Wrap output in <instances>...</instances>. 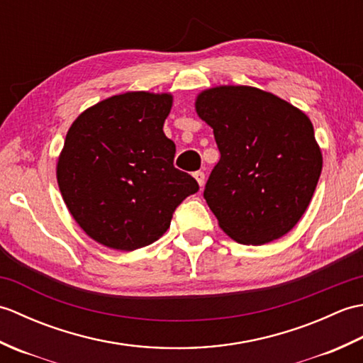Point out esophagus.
<instances>
[{
	"mask_svg": "<svg viewBox=\"0 0 363 363\" xmlns=\"http://www.w3.org/2000/svg\"><path fill=\"white\" fill-rule=\"evenodd\" d=\"M194 176H195V179L198 181L199 187H203L204 182H206V174H204V172H201V169H198V172L194 173Z\"/></svg>",
	"mask_w": 363,
	"mask_h": 363,
	"instance_id": "1",
	"label": "esophagus"
}]
</instances>
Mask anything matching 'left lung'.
I'll return each instance as SVG.
<instances>
[{
  "label": "left lung",
  "instance_id": "1",
  "mask_svg": "<svg viewBox=\"0 0 363 363\" xmlns=\"http://www.w3.org/2000/svg\"><path fill=\"white\" fill-rule=\"evenodd\" d=\"M196 112L220 150L204 199L221 229L254 246L287 234L309 206L323 168L307 115L246 86L203 91Z\"/></svg>",
  "mask_w": 363,
  "mask_h": 363
}]
</instances>
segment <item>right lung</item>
I'll return each instance as SVG.
<instances>
[{
	"mask_svg": "<svg viewBox=\"0 0 363 363\" xmlns=\"http://www.w3.org/2000/svg\"><path fill=\"white\" fill-rule=\"evenodd\" d=\"M172 95L129 91L90 107L68 129L57 184L84 233L107 248L133 251L165 234L176 207L199 190L174 168L164 134Z\"/></svg>",
	"mask_w": 363,
	"mask_h": 363,
	"instance_id": "obj_1",
	"label": "right lung"
}]
</instances>
